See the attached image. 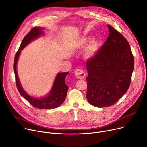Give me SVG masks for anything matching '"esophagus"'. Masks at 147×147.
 I'll return each mask as SVG.
<instances>
[{"label":"esophagus","instance_id":"esophagus-1","mask_svg":"<svg viewBox=\"0 0 147 147\" xmlns=\"http://www.w3.org/2000/svg\"><path fill=\"white\" fill-rule=\"evenodd\" d=\"M75 75L77 78L82 79V78H84V77L86 76V74H85V72H84L83 70L80 69H78L75 70Z\"/></svg>","mask_w":147,"mask_h":147}]
</instances>
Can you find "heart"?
I'll return each mask as SVG.
<instances>
[{
	"label": "heart",
	"instance_id": "heart-1",
	"mask_svg": "<svg viewBox=\"0 0 147 147\" xmlns=\"http://www.w3.org/2000/svg\"><path fill=\"white\" fill-rule=\"evenodd\" d=\"M89 38L87 37H81L80 39L78 40V42L77 43V47L78 48H81L85 47L86 45L88 43V42H89ZM97 45H98V43L96 40L93 39L91 40L86 48L85 52H84L85 56L86 57H90L92 56L97 48Z\"/></svg>",
	"mask_w": 147,
	"mask_h": 147
}]
</instances>
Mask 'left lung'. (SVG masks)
<instances>
[{
    "label": "left lung",
    "instance_id": "obj_1",
    "mask_svg": "<svg viewBox=\"0 0 147 147\" xmlns=\"http://www.w3.org/2000/svg\"><path fill=\"white\" fill-rule=\"evenodd\" d=\"M106 42L86 62V98L96 107H109L124 95L130 84L134 58L126 38L110 25Z\"/></svg>",
    "mask_w": 147,
    "mask_h": 147
}]
</instances>
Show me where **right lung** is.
Segmentation results:
<instances>
[{"label": "right lung", "instance_id": "add662e5", "mask_svg": "<svg viewBox=\"0 0 147 147\" xmlns=\"http://www.w3.org/2000/svg\"><path fill=\"white\" fill-rule=\"evenodd\" d=\"M44 28L35 27L32 28L26 36L23 39L19 48L16 52L14 62V70L16 77L17 88L20 95L25 98L32 106L38 109H54L57 108L64 101L67 95L69 87L66 84V77L68 72L58 73L54 80L53 86L48 95L42 98H34L29 96L23 89L20 84L18 74L17 72V64L18 61L21 51L32 41L36 40L41 36H43Z\"/></svg>", "mask_w": 147, "mask_h": 147}]
</instances>
